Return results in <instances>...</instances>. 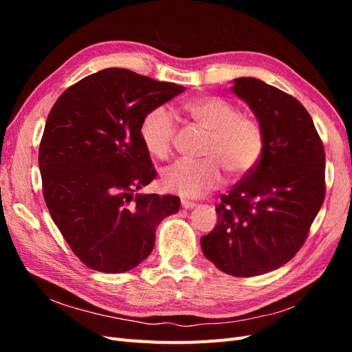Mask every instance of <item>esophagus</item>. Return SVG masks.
<instances>
[{
  "mask_svg": "<svg viewBox=\"0 0 352 352\" xmlns=\"http://www.w3.org/2000/svg\"><path fill=\"white\" fill-rule=\"evenodd\" d=\"M182 207H184L185 210H192L194 207H197V204H195V202H192V201L182 199Z\"/></svg>",
  "mask_w": 352,
  "mask_h": 352,
  "instance_id": "34e87169",
  "label": "esophagus"
}]
</instances>
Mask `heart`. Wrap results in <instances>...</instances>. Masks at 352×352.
<instances>
[{
    "mask_svg": "<svg viewBox=\"0 0 352 352\" xmlns=\"http://www.w3.org/2000/svg\"><path fill=\"white\" fill-rule=\"evenodd\" d=\"M185 111L208 132L204 160H179L163 170L162 184L170 192L197 198L217 188L225 180V168L243 176L260 162L264 133L260 122L242 114L238 105L221 97H199L185 104ZM177 132L175 114L164 105L148 111L140 126L146 151L164 160L172 154Z\"/></svg>",
    "mask_w": 352,
    "mask_h": 352,
    "instance_id": "obj_1",
    "label": "heart"
}]
</instances>
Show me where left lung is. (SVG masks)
<instances>
[{"label": "left lung", "mask_w": 352, "mask_h": 352, "mask_svg": "<svg viewBox=\"0 0 352 352\" xmlns=\"http://www.w3.org/2000/svg\"><path fill=\"white\" fill-rule=\"evenodd\" d=\"M232 92L263 127L258 164L221 195L217 225L201 238L221 272L251 278L282 267L302 247L324 199V148L311 116L292 95L255 78Z\"/></svg>", "instance_id": "8db88e82"}]
</instances>
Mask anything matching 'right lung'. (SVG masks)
Wrapping results in <instances>:
<instances>
[{"label":"right lung","mask_w":352,"mask_h":352,"mask_svg":"<svg viewBox=\"0 0 352 352\" xmlns=\"http://www.w3.org/2000/svg\"><path fill=\"white\" fill-rule=\"evenodd\" d=\"M185 91L127 69H104L66 89L39 145L45 204L89 269L123 273L151 254L155 228L180 208L175 195L136 194L155 177L140 126Z\"/></svg>","instance_id":"1"}]
</instances>
